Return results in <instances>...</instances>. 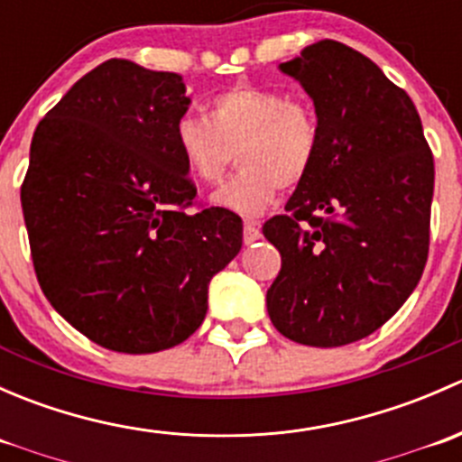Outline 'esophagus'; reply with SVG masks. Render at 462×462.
Here are the masks:
<instances>
[{
  "instance_id": "1",
  "label": "esophagus",
  "mask_w": 462,
  "mask_h": 462,
  "mask_svg": "<svg viewBox=\"0 0 462 462\" xmlns=\"http://www.w3.org/2000/svg\"><path fill=\"white\" fill-rule=\"evenodd\" d=\"M261 236V227H259V221H254V218H245L244 221V241L245 244H254Z\"/></svg>"
}]
</instances>
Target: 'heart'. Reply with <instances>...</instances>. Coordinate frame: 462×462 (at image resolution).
Returning a JSON list of instances; mask_svg holds the SVG:
<instances>
[{
	"label": "heart",
	"mask_w": 462,
	"mask_h": 462,
	"mask_svg": "<svg viewBox=\"0 0 462 462\" xmlns=\"http://www.w3.org/2000/svg\"><path fill=\"white\" fill-rule=\"evenodd\" d=\"M319 143L313 105L248 82L217 93L208 102V118L188 114L174 125L180 161L201 183L221 180L239 153L241 170L214 192L212 203L244 217L263 212L279 188H297L313 170Z\"/></svg>",
	"instance_id": "heart-1"
}]
</instances>
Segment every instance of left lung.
I'll list each match as a JSON object with an SVG mask.
<instances>
[{"label":"left lung","instance_id":"1","mask_svg":"<svg viewBox=\"0 0 462 462\" xmlns=\"http://www.w3.org/2000/svg\"><path fill=\"white\" fill-rule=\"evenodd\" d=\"M279 69L313 97L321 143L286 214L263 223L282 254L265 304L283 337L344 346L393 318L420 282L433 156L411 97L360 51L321 40Z\"/></svg>","mask_w":462,"mask_h":462}]
</instances>
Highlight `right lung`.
I'll return each mask as SVG.
<instances>
[{
  "label": "right lung",
  "instance_id": "add662e5",
  "mask_svg": "<svg viewBox=\"0 0 462 462\" xmlns=\"http://www.w3.org/2000/svg\"><path fill=\"white\" fill-rule=\"evenodd\" d=\"M183 78L132 60L88 71L40 120L22 212L42 292L73 328L118 353L185 342L209 279L239 254L235 212L197 197L174 125Z\"/></svg>",
  "mask_w": 462,
  "mask_h": 462
}]
</instances>
